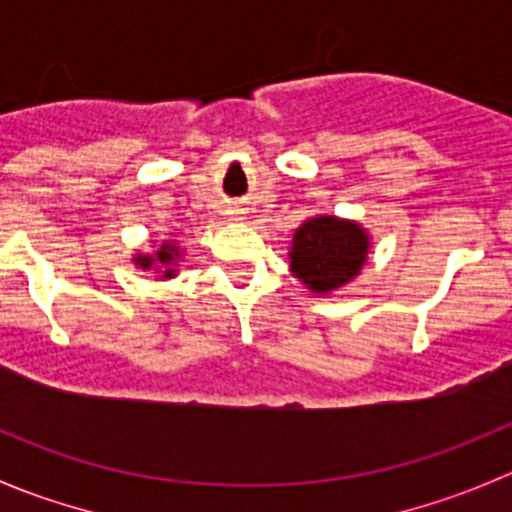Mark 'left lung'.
Instances as JSON below:
<instances>
[{"mask_svg": "<svg viewBox=\"0 0 512 512\" xmlns=\"http://www.w3.org/2000/svg\"><path fill=\"white\" fill-rule=\"evenodd\" d=\"M369 250V237L356 223L319 215L294 232L292 260L294 277L314 292H332L347 285L361 270Z\"/></svg>", "mask_w": 512, "mask_h": 512, "instance_id": "left-lung-1", "label": "left lung"}]
</instances>
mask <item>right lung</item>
Wrapping results in <instances>:
<instances>
[{"label": "right lung", "instance_id": "1", "mask_svg": "<svg viewBox=\"0 0 512 512\" xmlns=\"http://www.w3.org/2000/svg\"><path fill=\"white\" fill-rule=\"evenodd\" d=\"M173 255H175V247H170L168 242H165V245L156 252V257H136V262L143 267V270H148L153 262H160V265H170V262H173ZM165 277H173V270H165Z\"/></svg>", "mask_w": 512, "mask_h": 512}]
</instances>
